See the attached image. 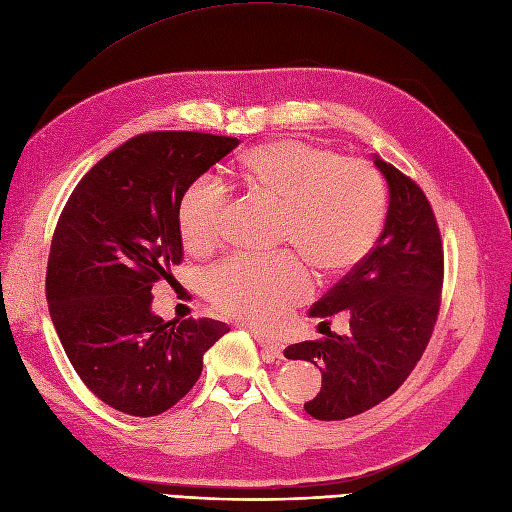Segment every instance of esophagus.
Instances as JSON below:
<instances>
[{
	"label": "esophagus",
	"mask_w": 512,
	"mask_h": 512,
	"mask_svg": "<svg viewBox=\"0 0 512 512\" xmlns=\"http://www.w3.org/2000/svg\"><path fill=\"white\" fill-rule=\"evenodd\" d=\"M253 334H255V338H257V342H259L261 349L266 351L270 357L283 359V349H285V344H283V342L272 340V338H268V336H261L259 332H253Z\"/></svg>",
	"instance_id": "34e87169"
}]
</instances>
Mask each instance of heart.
Wrapping results in <instances>:
<instances>
[{"label":"heart","instance_id":"1","mask_svg":"<svg viewBox=\"0 0 512 512\" xmlns=\"http://www.w3.org/2000/svg\"><path fill=\"white\" fill-rule=\"evenodd\" d=\"M240 178L280 202L278 238L291 242L319 272H340L364 257L385 219V185L370 163L338 157L298 140L261 144L240 159ZM225 189L200 176L178 206L180 236L189 251L206 253L221 236ZM310 276L293 253L229 257L206 274L210 302L227 315L274 325L304 302Z\"/></svg>","mask_w":512,"mask_h":512}]
</instances>
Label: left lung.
Wrapping results in <instances>:
<instances>
[{
  "mask_svg": "<svg viewBox=\"0 0 512 512\" xmlns=\"http://www.w3.org/2000/svg\"><path fill=\"white\" fill-rule=\"evenodd\" d=\"M389 189L385 227L376 246L310 308L321 319L344 312L349 334L285 349L321 370V391L304 404L310 417L340 421L398 389L417 366L438 317L442 289V244L425 193L391 163L372 155Z\"/></svg>",
  "mask_w": 512,
  "mask_h": 512,
  "instance_id": "1",
  "label": "left lung"
}]
</instances>
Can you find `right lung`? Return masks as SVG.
I'll return each instance as SVG.
<instances>
[{
    "mask_svg": "<svg viewBox=\"0 0 512 512\" xmlns=\"http://www.w3.org/2000/svg\"><path fill=\"white\" fill-rule=\"evenodd\" d=\"M240 144L197 131H153L114 148L85 174L57 223L46 300L76 374L131 417L172 408L229 327L163 321L153 285L183 259L178 206L193 180Z\"/></svg>",
    "mask_w": 512,
    "mask_h": 512,
    "instance_id": "right-lung-1",
    "label": "right lung"
}]
</instances>
